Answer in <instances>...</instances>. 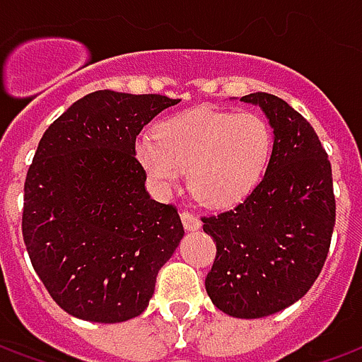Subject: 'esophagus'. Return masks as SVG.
<instances>
[{
    "mask_svg": "<svg viewBox=\"0 0 362 362\" xmlns=\"http://www.w3.org/2000/svg\"><path fill=\"white\" fill-rule=\"evenodd\" d=\"M180 219H182V225L186 230H197V228L202 227V221L197 219L196 215H192L188 211H182L180 213Z\"/></svg>",
    "mask_w": 362,
    "mask_h": 362,
    "instance_id": "1",
    "label": "esophagus"
}]
</instances>
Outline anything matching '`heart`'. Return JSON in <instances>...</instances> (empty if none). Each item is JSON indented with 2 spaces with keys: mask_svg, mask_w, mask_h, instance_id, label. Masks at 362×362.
<instances>
[{
  "mask_svg": "<svg viewBox=\"0 0 362 362\" xmlns=\"http://www.w3.org/2000/svg\"><path fill=\"white\" fill-rule=\"evenodd\" d=\"M155 137L135 141V160L153 188L170 194L188 170L192 194L209 207H228L250 194L273 149L272 127L256 112L196 108L163 119Z\"/></svg>",
  "mask_w": 362,
  "mask_h": 362,
  "instance_id": "heart-1",
  "label": "heart"
}]
</instances>
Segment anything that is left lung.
<instances>
[{
    "instance_id": "obj_1",
    "label": "left lung",
    "mask_w": 362,
    "mask_h": 362,
    "mask_svg": "<svg viewBox=\"0 0 362 362\" xmlns=\"http://www.w3.org/2000/svg\"><path fill=\"white\" fill-rule=\"evenodd\" d=\"M273 129L266 174L243 204L204 219L217 244L205 277L233 318H264L303 298L322 272L335 225L332 165L314 127L283 98L252 93Z\"/></svg>"
}]
</instances>
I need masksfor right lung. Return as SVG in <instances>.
Returning a JSON list of instances; mask_svg holds the SVG:
<instances>
[{
    "mask_svg": "<svg viewBox=\"0 0 362 362\" xmlns=\"http://www.w3.org/2000/svg\"><path fill=\"white\" fill-rule=\"evenodd\" d=\"M180 98L95 90L44 132L25 180L23 238L35 272L75 318L139 316L184 227L151 199L135 160L143 126Z\"/></svg>",
    "mask_w": 362,
    "mask_h": 362,
    "instance_id": "obj_1",
    "label": "right lung"
}]
</instances>
